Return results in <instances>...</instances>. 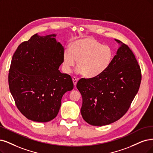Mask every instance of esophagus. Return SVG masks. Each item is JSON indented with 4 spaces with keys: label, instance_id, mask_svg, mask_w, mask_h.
<instances>
[{
    "label": "esophagus",
    "instance_id": "34e87169",
    "mask_svg": "<svg viewBox=\"0 0 153 153\" xmlns=\"http://www.w3.org/2000/svg\"><path fill=\"white\" fill-rule=\"evenodd\" d=\"M78 79H79L77 78V77H72V81H73L74 85V86H76L77 82V81H78Z\"/></svg>",
    "mask_w": 153,
    "mask_h": 153
}]
</instances>
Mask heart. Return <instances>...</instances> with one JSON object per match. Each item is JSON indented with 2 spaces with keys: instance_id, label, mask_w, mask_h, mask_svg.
<instances>
[{
  "instance_id": "obj_1",
  "label": "heart",
  "mask_w": 153,
  "mask_h": 153,
  "mask_svg": "<svg viewBox=\"0 0 153 153\" xmlns=\"http://www.w3.org/2000/svg\"><path fill=\"white\" fill-rule=\"evenodd\" d=\"M114 59L111 47L88 36L76 39L65 49L63 53V69L67 73L76 64L77 71L86 77H94L103 73L110 65Z\"/></svg>"
}]
</instances>
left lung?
<instances>
[{
	"instance_id": "8db88e82",
	"label": "left lung",
	"mask_w": 153,
	"mask_h": 153,
	"mask_svg": "<svg viewBox=\"0 0 153 153\" xmlns=\"http://www.w3.org/2000/svg\"><path fill=\"white\" fill-rule=\"evenodd\" d=\"M120 45L110 65L100 76L82 78L77 88L82 97L83 119L94 126H103L119 120L128 110L141 82L140 66L132 50Z\"/></svg>"
}]
</instances>
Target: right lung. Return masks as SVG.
<instances>
[{"label": "right lung", "instance_id": "obj_1", "mask_svg": "<svg viewBox=\"0 0 153 153\" xmlns=\"http://www.w3.org/2000/svg\"><path fill=\"white\" fill-rule=\"evenodd\" d=\"M56 35L35 34L19 45L11 61L10 93L21 114L34 122L55 118L63 95L74 88L71 77L59 70L64 49Z\"/></svg>", "mask_w": 153, "mask_h": 153}]
</instances>
